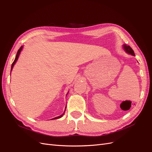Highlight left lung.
I'll return each instance as SVG.
<instances>
[{
    "label": "left lung",
    "instance_id": "obj_1",
    "mask_svg": "<svg viewBox=\"0 0 152 152\" xmlns=\"http://www.w3.org/2000/svg\"><path fill=\"white\" fill-rule=\"evenodd\" d=\"M124 48L125 49L126 51L129 53V54H131L132 56H135L134 53V50H132V49L129 46V45H124Z\"/></svg>",
    "mask_w": 152,
    "mask_h": 152
}]
</instances>
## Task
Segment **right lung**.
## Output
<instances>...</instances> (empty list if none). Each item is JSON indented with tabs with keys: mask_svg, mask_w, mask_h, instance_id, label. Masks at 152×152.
Instances as JSON below:
<instances>
[{
	"mask_svg": "<svg viewBox=\"0 0 152 152\" xmlns=\"http://www.w3.org/2000/svg\"><path fill=\"white\" fill-rule=\"evenodd\" d=\"M22 48H23V46L21 45V48H20L19 49H18V50L17 54H16V58H15V61H13V63H12V65H11V70H12V68H13L14 65H15V63H16V61L18 60V57H19V55H20V52L21 51ZM64 113H65V112H64L62 115H59V116H58V117H55V118H53V120H54V119H56V118H61V117L63 115V114H64Z\"/></svg>",
	"mask_w": 152,
	"mask_h": 152,
	"instance_id": "obj_1",
	"label": "right lung"
}]
</instances>
